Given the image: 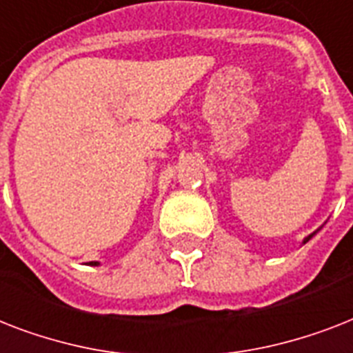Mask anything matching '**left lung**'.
<instances>
[{"label":"left lung","instance_id":"1","mask_svg":"<svg viewBox=\"0 0 353 353\" xmlns=\"http://www.w3.org/2000/svg\"><path fill=\"white\" fill-rule=\"evenodd\" d=\"M315 232H317V231H315ZM315 232H312V234H310V236H306V238H304V241H302V243H306V241H310V240H312L313 236H315Z\"/></svg>","mask_w":353,"mask_h":353}]
</instances>
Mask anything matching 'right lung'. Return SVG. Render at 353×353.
<instances>
[{
    "label": "right lung",
    "mask_w": 353,
    "mask_h": 353,
    "mask_svg": "<svg viewBox=\"0 0 353 353\" xmlns=\"http://www.w3.org/2000/svg\"><path fill=\"white\" fill-rule=\"evenodd\" d=\"M101 262H90V265H99Z\"/></svg>",
    "instance_id": "1"
}]
</instances>
